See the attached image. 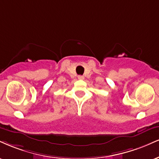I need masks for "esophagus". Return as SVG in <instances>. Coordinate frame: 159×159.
I'll return each instance as SVG.
<instances>
[{
	"mask_svg": "<svg viewBox=\"0 0 159 159\" xmlns=\"http://www.w3.org/2000/svg\"><path fill=\"white\" fill-rule=\"evenodd\" d=\"M78 79L79 80H83V79H84V77L83 75H78Z\"/></svg>",
	"mask_w": 159,
	"mask_h": 159,
	"instance_id": "esophagus-1",
	"label": "esophagus"
}]
</instances>
